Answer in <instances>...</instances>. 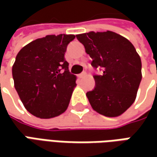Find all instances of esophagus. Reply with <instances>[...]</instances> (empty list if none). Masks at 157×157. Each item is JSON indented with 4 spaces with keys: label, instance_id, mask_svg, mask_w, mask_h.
<instances>
[{
    "label": "esophagus",
    "instance_id": "esophagus-1",
    "mask_svg": "<svg viewBox=\"0 0 157 157\" xmlns=\"http://www.w3.org/2000/svg\"><path fill=\"white\" fill-rule=\"evenodd\" d=\"M86 75V73L84 71V72H82V73H80V74L78 75V78H84Z\"/></svg>",
    "mask_w": 157,
    "mask_h": 157
}]
</instances>
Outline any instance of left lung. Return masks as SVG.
Here are the masks:
<instances>
[{
  "label": "left lung",
  "instance_id": "1",
  "mask_svg": "<svg viewBox=\"0 0 157 157\" xmlns=\"http://www.w3.org/2000/svg\"><path fill=\"white\" fill-rule=\"evenodd\" d=\"M92 57V65L101 68L94 75L95 87L86 93L93 109L106 117L122 114L136 100L142 80V61L127 38L113 32H88L77 35Z\"/></svg>",
  "mask_w": 157,
  "mask_h": 157
}]
</instances>
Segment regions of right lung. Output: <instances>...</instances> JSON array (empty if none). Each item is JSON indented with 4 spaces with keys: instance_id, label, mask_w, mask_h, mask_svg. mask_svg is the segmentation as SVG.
Here are the masks:
<instances>
[{
    "instance_id": "1",
    "label": "right lung",
    "mask_w": 157,
    "mask_h": 157,
    "mask_svg": "<svg viewBox=\"0 0 157 157\" xmlns=\"http://www.w3.org/2000/svg\"><path fill=\"white\" fill-rule=\"evenodd\" d=\"M74 35H49L25 45L12 67L15 88L23 105L36 117L51 119L67 109L76 84L64 58Z\"/></svg>"
}]
</instances>
